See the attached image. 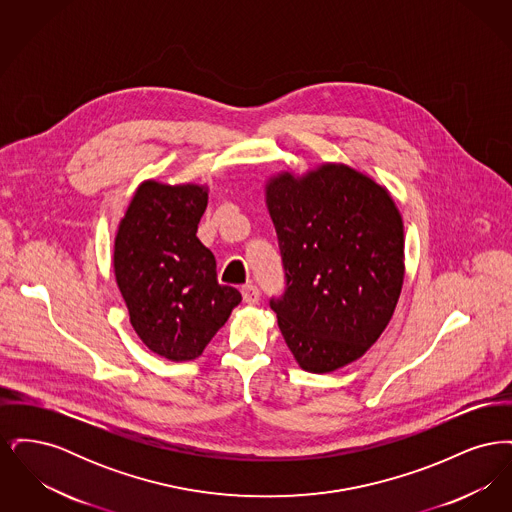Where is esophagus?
<instances>
[{
	"instance_id": "1",
	"label": "esophagus",
	"mask_w": 512,
	"mask_h": 512,
	"mask_svg": "<svg viewBox=\"0 0 512 512\" xmlns=\"http://www.w3.org/2000/svg\"><path fill=\"white\" fill-rule=\"evenodd\" d=\"M242 297H244L247 305H257L259 299H261V292H259V288L255 284H245L244 288H242Z\"/></svg>"
}]
</instances>
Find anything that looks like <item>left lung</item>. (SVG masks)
I'll return each instance as SVG.
<instances>
[{
    "label": "left lung",
    "mask_w": 512,
    "mask_h": 512,
    "mask_svg": "<svg viewBox=\"0 0 512 512\" xmlns=\"http://www.w3.org/2000/svg\"><path fill=\"white\" fill-rule=\"evenodd\" d=\"M286 290L270 299L295 361L332 372L380 338L403 286V220L386 188L345 165L267 184Z\"/></svg>",
    "instance_id": "obj_1"
}]
</instances>
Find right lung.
<instances>
[{"label": "right lung", "instance_id": "add662e5", "mask_svg": "<svg viewBox=\"0 0 512 512\" xmlns=\"http://www.w3.org/2000/svg\"><path fill=\"white\" fill-rule=\"evenodd\" d=\"M207 207L197 184L144 182L115 238L113 267L130 324L169 361H192L224 326L242 293L217 280L215 255L195 236Z\"/></svg>", "mask_w": 512, "mask_h": 512}]
</instances>
